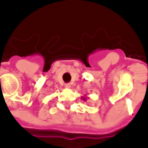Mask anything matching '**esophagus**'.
<instances>
[{
    "mask_svg": "<svg viewBox=\"0 0 148 148\" xmlns=\"http://www.w3.org/2000/svg\"><path fill=\"white\" fill-rule=\"evenodd\" d=\"M71 87V84H69V83H66V84H65V88L66 89H70Z\"/></svg>",
    "mask_w": 148,
    "mask_h": 148,
    "instance_id": "1",
    "label": "esophagus"
}]
</instances>
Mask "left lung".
Returning a JSON list of instances; mask_svg holds the SVG:
<instances>
[{
  "label": "left lung",
  "mask_w": 148,
  "mask_h": 148,
  "mask_svg": "<svg viewBox=\"0 0 148 148\" xmlns=\"http://www.w3.org/2000/svg\"><path fill=\"white\" fill-rule=\"evenodd\" d=\"M82 99H83V100H84V101H86V96H84V97H82Z\"/></svg>",
  "instance_id": "obj_1"
}]
</instances>
